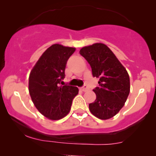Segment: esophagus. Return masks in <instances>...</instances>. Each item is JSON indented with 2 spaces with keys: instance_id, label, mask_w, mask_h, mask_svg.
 Masks as SVG:
<instances>
[{
  "instance_id": "obj_1",
  "label": "esophagus",
  "mask_w": 156,
  "mask_h": 156,
  "mask_svg": "<svg viewBox=\"0 0 156 156\" xmlns=\"http://www.w3.org/2000/svg\"><path fill=\"white\" fill-rule=\"evenodd\" d=\"M81 90L84 91V92H86V91L89 90V88H88L86 85H84V86H83L82 87H81Z\"/></svg>"
}]
</instances>
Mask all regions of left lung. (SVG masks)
Masks as SVG:
<instances>
[{"label":"left lung","mask_w":156,"mask_h":156,"mask_svg":"<svg viewBox=\"0 0 156 156\" xmlns=\"http://www.w3.org/2000/svg\"><path fill=\"white\" fill-rule=\"evenodd\" d=\"M79 53L90 66L93 76L100 78L99 86L93 90L97 98L89 104L90 111L102 120L111 119L123 107L129 95L128 73L104 44L84 47Z\"/></svg>","instance_id":"1"}]
</instances>
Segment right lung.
I'll return each mask as SVG.
<instances>
[{"label": "right lung", "mask_w": 156, "mask_h": 156, "mask_svg": "<svg viewBox=\"0 0 156 156\" xmlns=\"http://www.w3.org/2000/svg\"><path fill=\"white\" fill-rule=\"evenodd\" d=\"M75 48L53 44L41 55L30 72L29 90L37 109L50 120L68 115L78 88L64 84L65 69Z\"/></svg>", "instance_id": "1"}]
</instances>
